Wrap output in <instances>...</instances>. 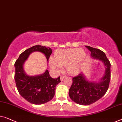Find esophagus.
<instances>
[{
	"label": "esophagus",
	"instance_id": "34e87169",
	"mask_svg": "<svg viewBox=\"0 0 122 122\" xmlns=\"http://www.w3.org/2000/svg\"><path fill=\"white\" fill-rule=\"evenodd\" d=\"M65 78H66V76H61V77H60L61 81H63V79H64Z\"/></svg>",
	"mask_w": 122,
	"mask_h": 122
}]
</instances>
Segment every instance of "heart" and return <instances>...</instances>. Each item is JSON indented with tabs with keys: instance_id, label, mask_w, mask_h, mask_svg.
I'll use <instances>...</instances> for the list:
<instances>
[{
	"instance_id": "b5f03b06",
	"label": "heart",
	"mask_w": 122,
	"mask_h": 122,
	"mask_svg": "<svg viewBox=\"0 0 122 122\" xmlns=\"http://www.w3.org/2000/svg\"><path fill=\"white\" fill-rule=\"evenodd\" d=\"M85 52L81 49L74 48L59 50L55 53L54 59L49 60L51 68L61 72L66 66L67 72L71 75H77L81 72V65L85 57Z\"/></svg>"
}]
</instances>
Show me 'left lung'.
Instances as JSON below:
<instances>
[{"instance_id": "1", "label": "left lung", "mask_w": 122, "mask_h": 122, "mask_svg": "<svg viewBox=\"0 0 122 122\" xmlns=\"http://www.w3.org/2000/svg\"><path fill=\"white\" fill-rule=\"evenodd\" d=\"M85 47L91 52L92 59L98 60L104 65L105 73L98 81H90L86 79L83 73H81L72 78L69 96L78 104L89 105L101 99L107 91L111 79V63L101 50L87 45Z\"/></svg>"}]
</instances>
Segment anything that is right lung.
<instances>
[{"label": "right lung", "mask_w": 122, "mask_h": 122, "mask_svg": "<svg viewBox=\"0 0 122 122\" xmlns=\"http://www.w3.org/2000/svg\"><path fill=\"white\" fill-rule=\"evenodd\" d=\"M35 51L45 55L48 62L52 50L49 47L35 45L24 51L15 63V81L19 94L29 102L41 105L52 100L55 93V88L61 82L60 77L52 78L48 70L40 75L30 76L26 74L23 65L29 56Z\"/></svg>", "instance_id": "1"}]
</instances>
